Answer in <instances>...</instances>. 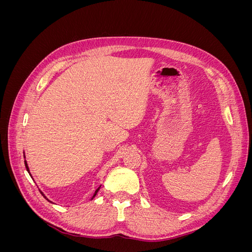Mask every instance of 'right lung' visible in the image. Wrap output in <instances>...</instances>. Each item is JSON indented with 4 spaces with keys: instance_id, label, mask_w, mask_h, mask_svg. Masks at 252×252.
I'll use <instances>...</instances> for the list:
<instances>
[{
    "instance_id": "1",
    "label": "right lung",
    "mask_w": 252,
    "mask_h": 252,
    "mask_svg": "<svg viewBox=\"0 0 252 252\" xmlns=\"http://www.w3.org/2000/svg\"><path fill=\"white\" fill-rule=\"evenodd\" d=\"M25 166H26V169H27V171L29 172V168H28V166H27V163H26V161H25ZM101 187V186H100ZM100 187H98L96 190H95V192H94V196H93V199H94V197L96 195V193H97V191H98V189H100Z\"/></svg>"
}]
</instances>
